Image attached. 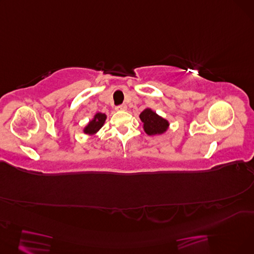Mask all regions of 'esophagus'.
Masks as SVG:
<instances>
[{"label":"esophagus","mask_w":254,"mask_h":254,"mask_svg":"<svg viewBox=\"0 0 254 254\" xmlns=\"http://www.w3.org/2000/svg\"><path fill=\"white\" fill-rule=\"evenodd\" d=\"M127 105H119V106H117L116 107V110L117 111H126L127 110Z\"/></svg>","instance_id":"obj_1"}]
</instances>
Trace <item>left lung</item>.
Returning a JSON list of instances; mask_svg holds the SVG:
<instances>
[{"mask_svg":"<svg viewBox=\"0 0 254 254\" xmlns=\"http://www.w3.org/2000/svg\"><path fill=\"white\" fill-rule=\"evenodd\" d=\"M140 119L143 123V128L145 132L149 136L164 134L170 126L167 119L157 115L150 108H146L140 114Z\"/></svg>","mask_w":254,"mask_h":254,"instance_id":"1","label":"left lung"}]
</instances>
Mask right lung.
Returning <instances> with one entry per match:
<instances>
[{"instance_id": "1", "label": "right lung", "mask_w": 254, "mask_h": 254, "mask_svg": "<svg viewBox=\"0 0 254 254\" xmlns=\"http://www.w3.org/2000/svg\"><path fill=\"white\" fill-rule=\"evenodd\" d=\"M106 114L104 113H97L93 118L88 123V125L84 127L83 132L87 135H95L96 132L104 126L105 122H106Z\"/></svg>"}]
</instances>
